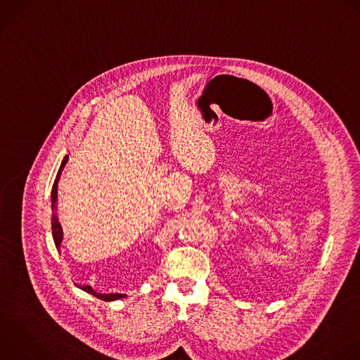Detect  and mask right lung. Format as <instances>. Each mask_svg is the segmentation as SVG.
<instances>
[{
  "label": "right lung",
  "instance_id": "1",
  "mask_svg": "<svg viewBox=\"0 0 360 360\" xmlns=\"http://www.w3.org/2000/svg\"><path fill=\"white\" fill-rule=\"evenodd\" d=\"M68 162V157L64 158L61 167H60V171L57 174V178L54 181V185H53V193H51V207H53V219H51V226H53V236H54V242H56V246L60 248L61 245V240H63V228L60 225V221H58V217H57V199H58V181L61 178V174H63V169L64 167L67 165ZM82 290L94 295L95 297L98 299H102V300H117L120 297H124V293H98L95 292L89 285H84V286H79Z\"/></svg>",
  "mask_w": 360,
  "mask_h": 360
}]
</instances>
